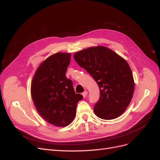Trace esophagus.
<instances>
[{
	"label": "esophagus",
	"mask_w": 160,
	"mask_h": 160,
	"mask_svg": "<svg viewBox=\"0 0 160 160\" xmlns=\"http://www.w3.org/2000/svg\"><path fill=\"white\" fill-rule=\"evenodd\" d=\"M82 95H83V98H85V97L87 96V95H88V91H84V92H83V93H82Z\"/></svg>",
	"instance_id": "1"
}]
</instances>
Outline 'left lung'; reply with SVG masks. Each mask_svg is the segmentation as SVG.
<instances>
[{
  "mask_svg": "<svg viewBox=\"0 0 160 160\" xmlns=\"http://www.w3.org/2000/svg\"><path fill=\"white\" fill-rule=\"evenodd\" d=\"M73 57L98 84L100 97L93 108L95 115L106 120L118 118L129 105L134 91L133 74L127 61L103 46L79 51Z\"/></svg>",
  "mask_w": 160,
  "mask_h": 160,
  "instance_id": "obj_1",
  "label": "left lung"
}]
</instances>
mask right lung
Here are the masks:
<instances>
[{"mask_svg": "<svg viewBox=\"0 0 160 160\" xmlns=\"http://www.w3.org/2000/svg\"><path fill=\"white\" fill-rule=\"evenodd\" d=\"M70 53L58 52L38 67L31 83V95L38 112L57 127L69 125L75 117L77 104L83 99L75 93L72 82L65 73Z\"/></svg>", "mask_w": 160, "mask_h": 160, "instance_id": "right-lung-1", "label": "right lung"}]
</instances>
